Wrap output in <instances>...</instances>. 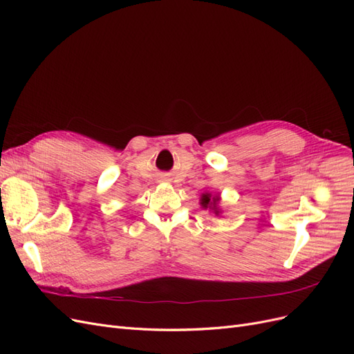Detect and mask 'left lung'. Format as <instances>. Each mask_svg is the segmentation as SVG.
<instances>
[{
	"label": "left lung",
	"mask_w": 354,
	"mask_h": 354,
	"mask_svg": "<svg viewBox=\"0 0 354 354\" xmlns=\"http://www.w3.org/2000/svg\"><path fill=\"white\" fill-rule=\"evenodd\" d=\"M220 194H211V192H203L201 195L199 203L202 209H208L214 216H221V208H220Z\"/></svg>",
	"instance_id": "obj_1"
}]
</instances>
